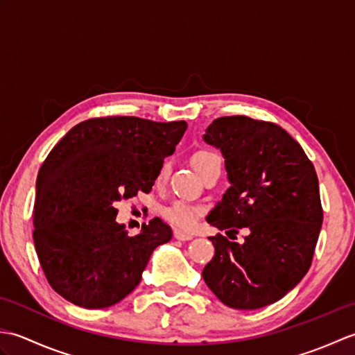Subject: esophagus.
I'll use <instances>...</instances> for the list:
<instances>
[{
    "label": "esophagus",
    "mask_w": 355,
    "mask_h": 355,
    "mask_svg": "<svg viewBox=\"0 0 355 355\" xmlns=\"http://www.w3.org/2000/svg\"><path fill=\"white\" fill-rule=\"evenodd\" d=\"M173 236H175L180 241H189V239L193 238V235H191V233H186V232L178 230V229L173 230Z\"/></svg>",
    "instance_id": "1"
}]
</instances>
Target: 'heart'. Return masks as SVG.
<instances>
[{
  "instance_id": "b5f03b06",
  "label": "heart",
  "mask_w": 355,
  "mask_h": 355,
  "mask_svg": "<svg viewBox=\"0 0 355 355\" xmlns=\"http://www.w3.org/2000/svg\"><path fill=\"white\" fill-rule=\"evenodd\" d=\"M214 158H218L215 154L212 153H198L193 158V164L197 171L205 166L206 163H209ZM166 173H168V164H164L160 173H158V180H163ZM201 207L192 205V202L187 201H173L172 205H169L168 207L164 209V216L168 218L171 223H173L175 225H180L183 229H192L195 224H197L198 218L201 216Z\"/></svg>"
}]
</instances>
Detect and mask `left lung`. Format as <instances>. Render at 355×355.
Instances as JSON below:
<instances>
[{"instance_id":"8db88e82","label":"left lung","mask_w":355,"mask_h":355,"mask_svg":"<svg viewBox=\"0 0 355 355\" xmlns=\"http://www.w3.org/2000/svg\"><path fill=\"white\" fill-rule=\"evenodd\" d=\"M221 150L230 187L206 221L247 227L239 244L221 233L202 279L224 305L256 310L291 291L311 266L323 212L319 180L304 149L281 126L245 116L220 117L202 135Z\"/></svg>"}]
</instances>
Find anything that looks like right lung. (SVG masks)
I'll return each mask as SVG.
<instances>
[{"label":"right lung","instance_id":"add662e5","mask_svg":"<svg viewBox=\"0 0 355 355\" xmlns=\"http://www.w3.org/2000/svg\"><path fill=\"white\" fill-rule=\"evenodd\" d=\"M187 123L140 117L89 119L67 132L36 178L33 243L51 288L97 310L125 299L150 254L172 238L160 218L128 236L116 202L149 192Z\"/></svg>","mask_w":355,"mask_h":355}]
</instances>
